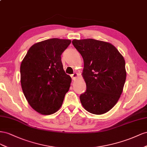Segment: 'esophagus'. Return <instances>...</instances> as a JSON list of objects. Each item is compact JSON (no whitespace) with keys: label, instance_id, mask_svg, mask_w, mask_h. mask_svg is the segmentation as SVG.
<instances>
[{"label":"esophagus","instance_id":"1","mask_svg":"<svg viewBox=\"0 0 147 147\" xmlns=\"http://www.w3.org/2000/svg\"><path fill=\"white\" fill-rule=\"evenodd\" d=\"M78 73H76L71 75V78H72L73 80H74V81L76 80V78H78Z\"/></svg>","mask_w":147,"mask_h":147}]
</instances>
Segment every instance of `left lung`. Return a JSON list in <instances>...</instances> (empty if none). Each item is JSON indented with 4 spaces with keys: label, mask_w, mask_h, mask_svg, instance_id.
Returning <instances> with one entry per match:
<instances>
[{
    "label": "left lung",
    "mask_w": 147,
    "mask_h": 147,
    "mask_svg": "<svg viewBox=\"0 0 147 147\" xmlns=\"http://www.w3.org/2000/svg\"><path fill=\"white\" fill-rule=\"evenodd\" d=\"M72 43L84 60L82 77L87 89L80 96L82 107L94 115L110 111L119 100L126 79L125 60L114 45L93 39Z\"/></svg>",
    "instance_id": "left-lung-1"
}]
</instances>
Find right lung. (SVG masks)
I'll return each instance as SVG.
<instances>
[{"label": "right lung", "mask_w": 147, "mask_h": 147, "mask_svg": "<svg viewBox=\"0 0 147 147\" xmlns=\"http://www.w3.org/2000/svg\"><path fill=\"white\" fill-rule=\"evenodd\" d=\"M71 40L53 38L32 45L20 66L21 85L28 103L37 113L49 115L60 108L70 87L61 55Z\"/></svg>", "instance_id": "obj_1"}]
</instances>
